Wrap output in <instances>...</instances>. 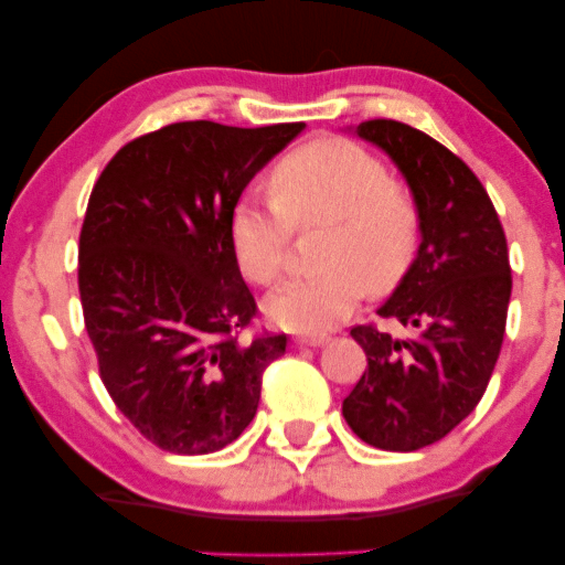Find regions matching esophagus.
<instances>
[{
	"label": "esophagus",
	"mask_w": 565,
	"mask_h": 565,
	"mask_svg": "<svg viewBox=\"0 0 565 565\" xmlns=\"http://www.w3.org/2000/svg\"><path fill=\"white\" fill-rule=\"evenodd\" d=\"M292 342H296L298 347H316V344L327 342V334H298Z\"/></svg>",
	"instance_id": "obj_1"
}]
</instances>
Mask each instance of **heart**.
Listing matches in <instances>:
<instances>
[{
  "mask_svg": "<svg viewBox=\"0 0 565 565\" xmlns=\"http://www.w3.org/2000/svg\"><path fill=\"white\" fill-rule=\"evenodd\" d=\"M273 205L242 200L231 211L228 244L236 265L257 285L282 280L292 231H319V273L285 285L267 313L296 331H327L360 298L396 290L422 242V207L414 190L388 177L365 146L319 138L277 161L267 180Z\"/></svg>",
  "mask_w": 565,
  "mask_h": 565,
  "instance_id": "obj_1",
  "label": "heart"
}]
</instances>
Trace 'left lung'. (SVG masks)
Masks as SVG:
<instances>
[{
    "instance_id": "left-lung-1",
    "label": "left lung",
    "mask_w": 565,
    "mask_h": 565,
    "mask_svg": "<svg viewBox=\"0 0 565 565\" xmlns=\"http://www.w3.org/2000/svg\"><path fill=\"white\" fill-rule=\"evenodd\" d=\"M358 136L404 172L422 207V244L377 308L408 337L375 323L350 331L367 367L342 414L362 443L412 452L450 435L486 393L504 342L512 267L497 207L466 161L398 120H365Z\"/></svg>"
}]
</instances>
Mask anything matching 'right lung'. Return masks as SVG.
<instances>
[{
	"label": "right lung",
	"instance_id": "1",
	"mask_svg": "<svg viewBox=\"0 0 565 565\" xmlns=\"http://www.w3.org/2000/svg\"><path fill=\"white\" fill-rule=\"evenodd\" d=\"M303 122L234 128L172 122L128 141L99 174L79 234V298L99 377L120 414L161 450L234 443L259 406L285 334L257 319L228 244L254 174Z\"/></svg>",
	"mask_w": 565,
	"mask_h": 565
}]
</instances>
